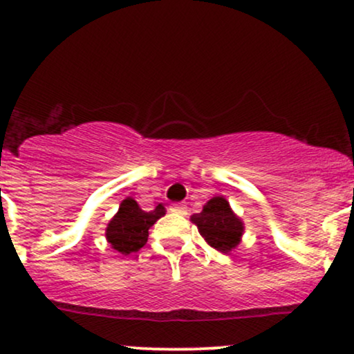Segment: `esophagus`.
<instances>
[{
  "label": "esophagus",
  "instance_id": "34e87169",
  "mask_svg": "<svg viewBox=\"0 0 354 354\" xmlns=\"http://www.w3.org/2000/svg\"><path fill=\"white\" fill-rule=\"evenodd\" d=\"M169 211H171V213H178V214H186V206L181 205V203H174V205L169 206Z\"/></svg>",
  "mask_w": 354,
  "mask_h": 354
}]
</instances>
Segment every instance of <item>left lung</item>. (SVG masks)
Masks as SVG:
<instances>
[{
  "instance_id": "obj_1",
  "label": "left lung",
  "mask_w": 354,
  "mask_h": 354,
  "mask_svg": "<svg viewBox=\"0 0 354 354\" xmlns=\"http://www.w3.org/2000/svg\"><path fill=\"white\" fill-rule=\"evenodd\" d=\"M209 246L221 253H231L241 243L245 223L234 213L225 196H214L203 206L201 213L189 218Z\"/></svg>"
}]
</instances>
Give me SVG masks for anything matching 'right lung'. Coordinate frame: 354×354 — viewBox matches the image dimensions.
Segmentation results:
<instances>
[{
	"label": "right lung",
	"mask_w": 354,
	"mask_h": 354,
	"mask_svg": "<svg viewBox=\"0 0 354 354\" xmlns=\"http://www.w3.org/2000/svg\"><path fill=\"white\" fill-rule=\"evenodd\" d=\"M165 214L163 205H158L153 211H143L138 201L128 196L121 201L115 216L109 219L104 233L106 241L121 254L140 251L148 241V230Z\"/></svg>",
	"instance_id": "add662e5"
}]
</instances>
